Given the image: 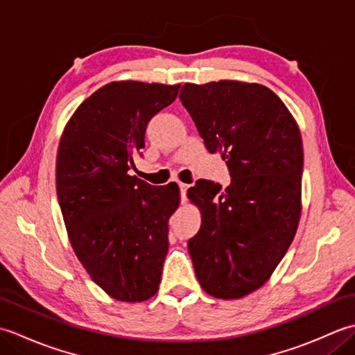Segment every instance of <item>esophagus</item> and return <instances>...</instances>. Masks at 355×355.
Wrapping results in <instances>:
<instances>
[{"label":"esophagus","mask_w":355,"mask_h":355,"mask_svg":"<svg viewBox=\"0 0 355 355\" xmlns=\"http://www.w3.org/2000/svg\"><path fill=\"white\" fill-rule=\"evenodd\" d=\"M178 186H180V193H182V200L184 201L186 200V192H187V189H189V186L184 184V183H178Z\"/></svg>","instance_id":"1"}]
</instances>
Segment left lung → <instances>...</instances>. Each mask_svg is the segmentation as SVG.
Listing matches in <instances>:
<instances>
[{"label": "left lung", "mask_w": 355, "mask_h": 355, "mask_svg": "<svg viewBox=\"0 0 355 355\" xmlns=\"http://www.w3.org/2000/svg\"><path fill=\"white\" fill-rule=\"evenodd\" d=\"M180 99L232 182L198 180L187 197L201 227L187 247L207 294L239 299L268 281L296 235L302 210L304 149L285 103L261 84H184Z\"/></svg>", "instance_id": "1"}]
</instances>
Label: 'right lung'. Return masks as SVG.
<instances>
[{
	"label": "right lung",
	"mask_w": 355,
	"mask_h": 355,
	"mask_svg": "<svg viewBox=\"0 0 355 355\" xmlns=\"http://www.w3.org/2000/svg\"><path fill=\"white\" fill-rule=\"evenodd\" d=\"M178 89L110 82L79 105L58 148L56 191L70 244L89 277L120 302L150 299L162 281L180 189L150 186L130 171L149 120Z\"/></svg>",
	"instance_id": "1"
}]
</instances>
